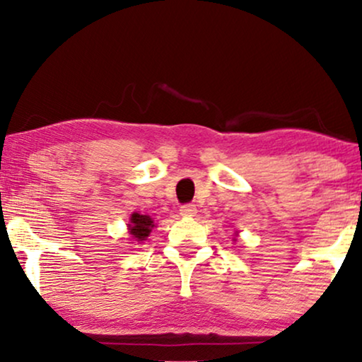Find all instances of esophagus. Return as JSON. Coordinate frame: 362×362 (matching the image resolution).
I'll list each match as a JSON object with an SVG mask.
<instances>
[{"mask_svg":"<svg viewBox=\"0 0 362 362\" xmlns=\"http://www.w3.org/2000/svg\"><path fill=\"white\" fill-rule=\"evenodd\" d=\"M180 212H181V216H185V217H194L197 209L194 204H185V206H181Z\"/></svg>","mask_w":362,"mask_h":362,"instance_id":"34e87169","label":"esophagus"}]
</instances>
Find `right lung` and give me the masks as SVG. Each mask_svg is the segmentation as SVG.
Here are the masks:
<instances>
[{"label": "right lung", "instance_id": "obj_1", "mask_svg": "<svg viewBox=\"0 0 362 362\" xmlns=\"http://www.w3.org/2000/svg\"><path fill=\"white\" fill-rule=\"evenodd\" d=\"M155 224H153L150 216L138 214V212H133L130 217V224H128V232H130L132 239L135 242H143L146 240V237L150 235V232Z\"/></svg>", "mask_w": 362, "mask_h": 362}]
</instances>
